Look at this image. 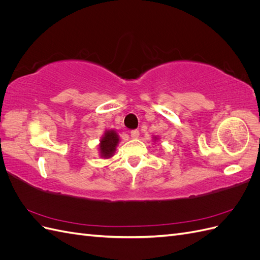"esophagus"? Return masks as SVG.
<instances>
[{
  "instance_id": "34e87169",
  "label": "esophagus",
  "mask_w": 260,
  "mask_h": 260,
  "mask_svg": "<svg viewBox=\"0 0 260 260\" xmlns=\"http://www.w3.org/2000/svg\"><path fill=\"white\" fill-rule=\"evenodd\" d=\"M130 136H131V138L132 139H137V138H139V136H140V131L139 130H132L131 132H130Z\"/></svg>"
}]
</instances>
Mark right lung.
Here are the masks:
<instances>
[{"mask_svg": "<svg viewBox=\"0 0 260 260\" xmlns=\"http://www.w3.org/2000/svg\"><path fill=\"white\" fill-rule=\"evenodd\" d=\"M119 142V137L114 130H107L104 137L100 141V153L101 157L109 158L116 151V146Z\"/></svg>", "mask_w": 260, "mask_h": 260, "instance_id": "add662e5", "label": "right lung"}]
</instances>
